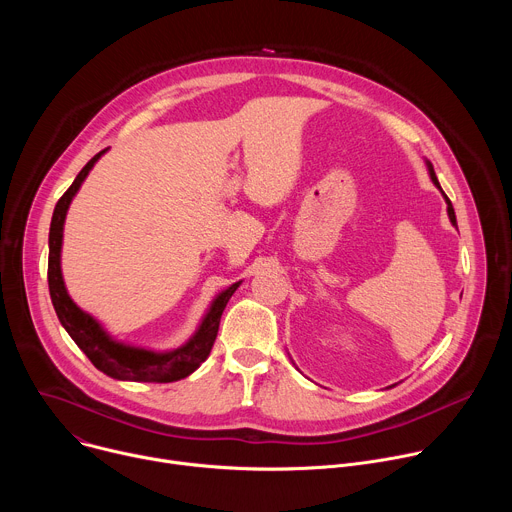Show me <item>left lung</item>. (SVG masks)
Returning a JSON list of instances; mask_svg holds the SVG:
<instances>
[{"label": "left lung", "instance_id": "left-lung-1", "mask_svg": "<svg viewBox=\"0 0 512 512\" xmlns=\"http://www.w3.org/2000/svg\"><path fill=\"white\" fill-rule=\"evenodd\" d=\"M425 166H427V172H429V178H431V182L440 188V192L444 194V190H442V186H440V182H437V176H435V172H433V166H431V162L429 160H425ZM444 198H446V204H448V216H450V223L458 229V223H456V212H454V206H452V202H450V198L444 194Z\"/></svg>", "mask_w": 512, "mask_h": 512}]
</instances>
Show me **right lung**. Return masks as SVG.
<instances>
[{"mask_svg":"<svg viewBox=\"0 0 512 512\" xmlns=\"http://www.w3.org/2000/svg\"><path fill=\"white\" fill-rule=\"evenodd\" d=\"M109 150V148H107ZM99 152L95 158L87 162V166L79 172L75 182L62 194V198L54 206L50 235H48V287L50 300L56 310V316L68 336L77 342V346L89 356L95 367L111 379L117 381H135V383H174L188 375H192L200 364L208 358L210 348L214 344L218 324L227 308V302L241 285V281L229 285L218 294L208 306L204 318L200 320L196 332L178 348L172 350H152L143 346H133L113 338L89 312L81 310L68 296L62 269H60V253H62V233L66 212L87 180L93 166L107 152Z\"/></svg>","mask_w":512,"mask_h":512,"instance_id":"1","label":"right lung"}]
</instances>
